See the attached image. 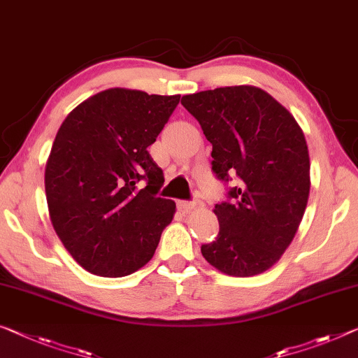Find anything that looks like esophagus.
Listing matches in <instances>:
<instances>
[{
	"label": "esophagus",
	"mask_w": 358,
	"mask_h": 358,
	"mask_svg": "<svg viewBox=\"0 0 358 358\" xmlns=\"http://www.w3.org/2000/svg\"><path fill=\"white\" fill-rule=\"evenodd\" d=\"M178 208L184 214H187V213H192L194 210H196V208H201V203H196V201H179L178 203Z\"/></svg>",
	"instance_id": "34e87169"
}]
</instances>
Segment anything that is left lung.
<instances>
[{"mask_svg": "<svg viewBox=\"0 0 358 358\" xmlns=\"http://www.w3.org/2000/svg\"><path fill=\"white\" fill-rule=\"evenodd\" d=\"M180 103L213 144V171L238 185L214 206L216 240L201 245L222 273L252 277L271 268L293 241L310 190V160L301 126L261 87L240 85L182 96Z\"/></svg>", "mask_w": 358, "mask_h": 358, "instance_id": "8db88e82", "label": "left lung"}]
</instances>
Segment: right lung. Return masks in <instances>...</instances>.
Instances as JSON below:
<instances>
[{
    "label": "right lung",
    "instance_id": "right-lung-1",
    "mask_svg": "<svg viewBox=\"0 0 358 358\" xmlns=\"http://www.w3.org/2000/svg\"><path fill=\"white\" fill-rule=\"evenodd\" d=\"M179 99L110 87L60 124L45 171L49 217L87 272L126 277L155 255L176 203L157 196L164 178L147 148Z\"/></svg>",
    "mask_w": 358,
    "mask_h": 358
}]
</instances>
